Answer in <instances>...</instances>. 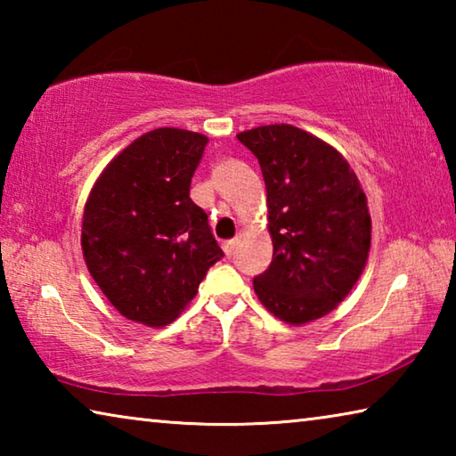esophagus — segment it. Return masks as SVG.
<instances>
[{"instance_id":"1","label":"esophagus","mask_w":456,"mask_h":456,"mask_svg":"<svg viewBox=\"0 0 456 456\" xmlns=\"http://www.w3.org/2000/svg\"><path fill=\"white\" fill-rule=\"evenodd\" d=\"M235 245H237V241H233V239H231V241H225V243H223V251H225V256H227V257L233 256Z\"/></svg>"}]
</instances>
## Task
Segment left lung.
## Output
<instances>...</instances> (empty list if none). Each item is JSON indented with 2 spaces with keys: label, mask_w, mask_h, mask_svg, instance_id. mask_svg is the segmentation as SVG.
Wrapping results in <instances>:
<instances>
[{
  "label": "left lung",
  "mask_w": 456,
  "mask_h": 456,
  "mask_svg": "<svg viewBox=\"0 0 456 456\" xmlns=\"http://www.w3.org/2000/svg\"><path fill=\"white\" fill-rule=\"evenodd\" d=\"M267 189L269 269L253 280L269 314L302 326L336 310L364 272L372 219L356 173L334 146L291 125L237 134Z\"/></svg>",
  "instance_id": "8db88e82"
}]
</instances>
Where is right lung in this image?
<instances>
[{
    "label": "right lung",
    "mask_w": 456,
    "mask_h": 456,
    "mask_svg": "<svg viewBox=\"0 0 456 456\" xmlns=\"http://www.w3.org/2000/svg\"><path fill=\"white\" fill-rule=\"evenodd\" d=\"M207 142L191 130L154 128L118 152L90 191L84 261L126 320L171 323L223 257L207 213L189 197Z\"/></svg>",
    "instance_id": "obj_1"
}]
</instances>
